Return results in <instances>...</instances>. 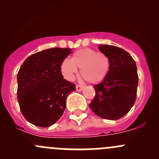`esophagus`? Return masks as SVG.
<instances>
[{
  "label": "esophagus",
  "mask_w": 159,
  "mask_h": 159,
  "mask_svg": "<svg viewBox=\"0 0 159 159\" xmlns=\"http://www.w3.org/2000/svg\"><path fill=\"white\" fill-rule=\"evenodd\" d=\"M84 89V86L80 85V84H77L76 85V91H81Z\"/></svg>",
  "instance_id": "obj_1"
}]
</instances>
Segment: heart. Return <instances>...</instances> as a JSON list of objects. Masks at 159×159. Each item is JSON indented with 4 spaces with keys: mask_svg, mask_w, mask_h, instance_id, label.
<instances>
[{
    "mask_svg": "<svg viewBox=\"0 0 159 159\" xmlns=\"http://www.w3.org/2000/svg\"><path fill=\"white\" fill-rule=\"evenodd\" d=\"M78 68L87 81L98 84L106 78L110 70L109 58L105 54L84 48L74 53L72 58H65L61 64L62 75L68 81H73L78 75Z\"/></svg>",
    "mask_w": 159,
    "mask_h": 159,
    "instance_id": "heart-1",
    "label": "heart"
}]
</instances>
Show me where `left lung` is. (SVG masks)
Here are the masks:
<instances>
[{"mask_svg":"<svg viewBox=\"0 0 159 159\" xmlns=\"http://www.w3.org/2000/svg\"><path fill=\"white\" fill-rule=\"evenodd\" d=\"M99 49L109 58L110 70L102 82L94 85L96 94L89 107L101 118L119 119L135 102L139 83L137 67L129 53L122 48L101 44Z\"/></svg>","mask_w":159,"mask_h":159,"instance_id":"8db88e82","label":"left lung"}]
</instances>
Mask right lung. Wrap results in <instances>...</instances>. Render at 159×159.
<instances>
[{
	"label": "right lung",
	"mask_w": 159,
	"mask_h": 159,
	"mask_svg": "<svg viewBox=\"0 0 159 159\" xmlns=\"http://www.w3.org/2000/svg\"><path fill=\"white\" fill-rule=\"evenodd\" d=\"M70 48H54L29 56L17 73V100L25 119L38 127H49L63 115L66 98L75 84L64 79L62 61Z\"/></svg>",
	"instance_id": "obj_1"
}]
</instances>
